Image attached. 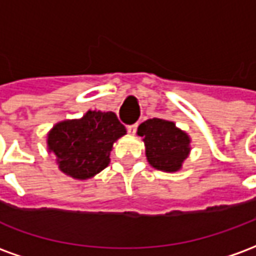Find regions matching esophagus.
<instances>
[{
    "label": "esophagus",
    "instance_id": "1",
    "mask_svg": "<svg viewBox=\"0 0 256 256\" xmlns=\"http://www.w3.org/2000/svg\"><path fill=\"white\" fill-rule=\"evenodd\" d=\"M136 130H137V124H128V132L130 134L136 133Z\"/></svg>",
    "mask_w": 256,
    "mask_h": 256
}]
</instances>
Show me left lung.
I'll return each instance as SVG.
<instances>
[{"mask_svg":"<svg viewBox=\"0 0 256 256\" xmlns=\"http://www.w3.org/2000/svg\"><path fill=\"white\" fill-rule=\"evenodd\" d=\"M145 155L152 167L166 172H178L190 152V138L176 123L159 118L148 119L138 126Z\"/></svg>","mask_w":256,"mask_h":256,"instance_id":"1","label":"left lung"}]
</instances>
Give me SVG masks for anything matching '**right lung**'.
Listing matches in <instances>:
<instances>
[{
	"mask_svg": "<svg viewBox=\"0 0 256 256\" xmlns=\"http://www.w3.org/2000/svg\"><path fill=\"white\" fill-rule=\"evenodd\" d=\"M124 134L126 128L114 112L88 111L80 119L54 124L48 134V150L64 174L88 180L110 164L114 142Z\"/></svg>",
	"mask_w": 256,
	"mask_h": 256,
	"instance_id": "add662e5",
	"label": "right lung"
}]
</instances>
